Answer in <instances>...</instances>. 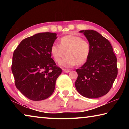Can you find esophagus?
Returning a JSON list of instances; mask_svg holds the SVG:
<instances>
[{
  "label": "esophagus",
  "mask_w": 129,
  "mask_h": 129,
  "mask_svg": "<svg viewBox=\"0 0 129 129\" xmlns=\"http://www.w3.org/2000/svg\"><path fill=\"white\" fill-rule=\"evenodd\" d=\"M62 71L64 72V73H68L70 72L69 69H62Z\"/></svg>",
  "instance_id": "1"
}]
</instances>
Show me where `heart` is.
Wrapping results in <instances>:
<instances>
[{
	"label": "heart",
	"instance_id": "b5f03b06",
	"mask_svg": "<svg viewBox=\"0 0 129 129\" xmlns=\"http://www.w3.org/2000/svg\"><path fill=\"white\" fill-rule=\"evenodd\" d=\"M50 52L54 60L59 62L65 56H67L59 63L60 66L70 68L85 62L90 55V45L88 40L79 36L68 35L60 39V45L53 44Z\"/></svg>",
	"mask_w": 129,
	"mask_h": 129
}]
</instances>
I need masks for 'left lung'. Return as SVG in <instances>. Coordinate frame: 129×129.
Instances as JSON below:
<instances>
[{
  "instance_id": "1",
  "label": "left lung",
  "mask_w": 129,
  "mask_h": 129,
  "mask_svg": "<svg viewBox=\"0 0 129 129\" xmlns=\"http://www.w3.org/2000/svg\"><path fill=\"white\" fill-rule=\"evenodd\" d=\"M90 45L86 62L76 70V88L81 95L96 99L106 94L112 88L118 74L117 57L108 39L93 30H82Z\"/></svg>"
}]
</instances>
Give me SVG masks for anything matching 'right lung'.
Here are the masks:
<instances>
[{
	"label": "right lung",
	"mask_w": 129,
	"mask_h": 129,
	"mask_svg": "<svg viewBox=\"0 0 129 129\" xmlns=\"http://www.w3.org/2000/svg\"><path fill=\"white\" fill-rule=\"evenodd\" d=\"M56 34L44 32L28 37L15 50L11 70L17 89L32 101H41L53 93L62 70L51 58L50 48Z\"/></svg>",
	"instance_id": "obj_1"
}]
</instances>
